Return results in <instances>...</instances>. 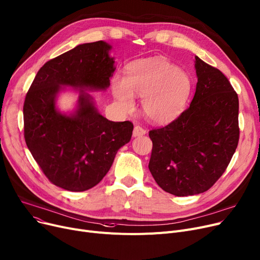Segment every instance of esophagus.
<instances>
[{
	"instance_id": "esophagus-1",
	"label": "esophagus",
	"mask_w": 260,
	"mask_h": 260,
	"mask_svg": "<svg viewBox=\"0 0 260 260\" xmlns=\"http://www.w3.org/2000/svg\"><path fill=\"white\" fill-rule=\"evenodd\" d=\"M145 134H146V131L143 127H141L139 125H136L134 127V131H133L134 137H140V136H144Z\"/></svg>"
}]
</instances>
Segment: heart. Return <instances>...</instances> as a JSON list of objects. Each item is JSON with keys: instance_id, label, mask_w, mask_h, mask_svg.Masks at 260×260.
Returning <instances> with one entry per match:
<instances>
[{"instance_id": "b5f03b06", "label": "heart", "mask_w": 260, "mask_h": 260, "mask_svg": "<svg viewBox=\"0 0 260 260\" xmlns=\"http://www.w3.org/2000/svg\"><path fill=\"white\" fill-rule=\"evenodd\" d=\"M192 90L188 75L166 59L153 58L133 63L125 79L114 81L113 91L123 109L134 107V95L142 98L144 116L165 124L179 116Z\"/></svg>"}]
</instances>
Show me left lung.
Returning <instances> with one entry per match:
<instances>
[{"label":"left lung","mask_w":260,"mask_h":260,"mask_svg":"<svg viewBox=\"0 0 260 260\" xmlns=\"http://www.w3.org/2000/svg\"><path fill=\"white\" fill-rule=\"evenodd\" d=\"M198 78L190 105L168 125L153 128L148 169L175 196L206 192L220 178L239 141L237 92L216 67L195 58Z\"/></svg>","instance_id":"8db88e82"}]
</instances>
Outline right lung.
<instances>
[{
	"instance_id": "right-lung-1",
	"label": "right lung",
	"mask_w": 260,
	"mask_h": 260,
	"mask_svg": "<svg viewBox=\"0 0 260 260\" xmlns=\"http://www.w3.org/2000/svg\"><path fill=\"white\" fill-rule=\"evenodd\" d=\"M111 45H78L47 61L26 93L24 138L40 169L54 185L83 192L97 185L111 169L118 149L129 142L134 124L100 115L82 88L105 89L115 72ZM81 88L79 105L72 116L60 114L55 95L60 86Z\"/></svg>"
}]
</instances>
